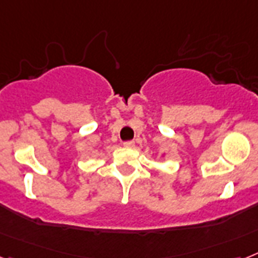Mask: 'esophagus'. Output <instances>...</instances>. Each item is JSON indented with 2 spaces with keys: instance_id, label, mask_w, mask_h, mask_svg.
Returning a JSON list of instances; mask_svg holds the SVG:
<instances>
[{
  "instance_id": "esophagus-1",
  "label": "esophagus",
  "mask_w": 258,
  "mask_h": 258,
  "mask_svg": "<svg viewBox=\"0 0 258 258\" xmlns=\"http://www.w3.org/2000/svg\"><path fill=\"white\" fill-rule=\"evenodd\" d=\"M123 146H124L125 148H134V147H135V142H134V140H127V142L123 143Z\"/></svg>"
}]
</instances>
